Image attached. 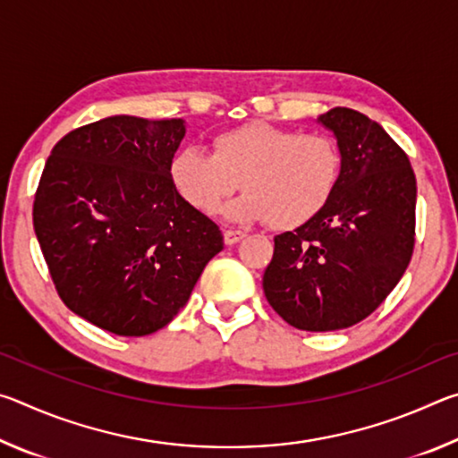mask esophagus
I'll list each match as a JSON object with an SVG mask.
<instances>
[{
  "label": "esophagus",
  "instance_id": "esophagus-1",
  "mask_svg": "<svg viewBox=\"0 0 458 458\" xmlns=\"http://www.w3.org/2000/svg\"><path fill=\"white\" fill-rule=\"evenodd\" d=\"M246 234L242 230H224V242L226 244H236L242 240Z\"/></svg>",
  "mask_w": 458,
  "mask_h": 458
}]
</instances>
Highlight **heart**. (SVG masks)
Returning a JSON list of instances; mask_svg holds the SVG:
<instances>
[{
	"instance_id": "heart-1",
	"label": "heart",
	"mask_w": 458,
	"mask_h": 458,
	"mask_svg": "<svg viewBox=\"0 0 458 458\" xmlns=\"http://www.w3.org/2000/svg\"><path fill=\"white\" fill-rule=\"evenodd\" d=\"M339 175L331 139L254 121L214 139V153L185 147L174 155L169 177L193 210L212 216L242 185L244 196L226 208L236 222H265L293 230L323 210Z\"/></svg>"
}]
</instances>
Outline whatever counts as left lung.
I'll use <instances>...</instances> for the list:
<instances>
[{"mask_svg": "<svg viewBox=\"0 0 458 458\" xmlns=\"http://www.w3.org/2000/svg\"><path fill=\"white\" fill-rule=\"evenodd\" d=\"M317 123L337 141V183L315 218L275 238L262 289L293 327L335 331L374 313L406 273L416 177L408 155L366 114L335 106Z\"/></svg>", "mask_w": 458, "mask_h": 458, "instance_id": "obj_1", "label": "left lung"}]
</instances>
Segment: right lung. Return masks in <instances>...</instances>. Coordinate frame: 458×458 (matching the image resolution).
I'll use <instances>...</instances> for the list:
<instances>
[{"label":"right lung","mask_w":458,"mask_h":458,"mask_svg":"<svg viewBox=\"0 0 458 458\" xmlns=\"http://www.w3.org/2000/svg\"><path fill=\"white\" fill-rule=\"evenodd\" d=\"M183 135V119L117 114L71 131L46 161L34 232L50 276L72 313L114 335L165 327L224 248L169 177Z\"/></svg>","instance_id":"add662e5"}]
</instances>
